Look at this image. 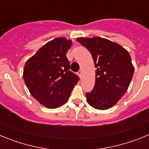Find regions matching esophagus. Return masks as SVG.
<instances>
[{
  "instance_id": "obj_1",
  "label": "esophagus",
  "mask_w": 149,
  "mask_h": 149,
  "mask_svg": "<svg viewBox=\"0 0 149 149\" xmlns=\"http://www.w3.org/2000/svg\"><path fill=\"white\" fill-rule=\"evenodd\" d=\"M77 74H78L79 77H81V76H82V70H79L78 72H77Z\"/></svg>"
}]
</instances>
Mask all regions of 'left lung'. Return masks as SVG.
Wrapping results in <instances>:
<instances>
[{"label": "left lung", "instance_id": "8db88e82", "mask_svg": "<svg viewBox=\"0 0 149 149\" xmlns=\"http://www.w3.org/2000/svg\"><path fill=\"white\" fill-rule=\"evenodd\" d=\"M87 48L94 60L95 84L86 93L89 105L98 110H107L126 93L134 75L131 56L123 47L101 37L77 38Z\"/></svg>", "mask_w": 149, "mask_h": 149}]
</instances>
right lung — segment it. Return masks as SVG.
Listing matches in <instances>:
<instances>
[{
    "label": "right lung",
    "instance_id": "right-lung-1",
    "mask_svg": "<svg viewBox=\"0 0 149 149\" xmlns=\"http://www.w3.org/2000/svg\"><path fill=\"white\" fill-rule=\"evenodd\" d=\"M71 40L60 37L48 42L25 63L23 77L30 94L48 108L67 102L79 77L69 70L66 53Z\"/></svg>",
    "mask_w": 149,
    "mask_h": 149
}]
</instances>
